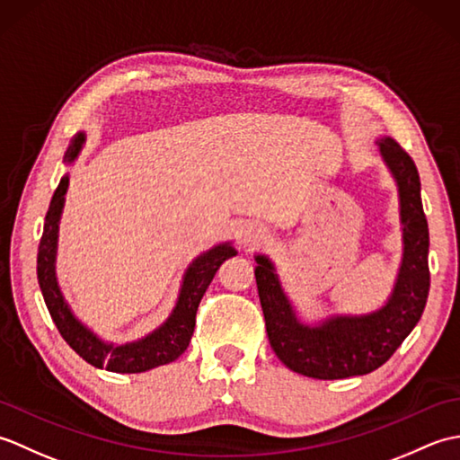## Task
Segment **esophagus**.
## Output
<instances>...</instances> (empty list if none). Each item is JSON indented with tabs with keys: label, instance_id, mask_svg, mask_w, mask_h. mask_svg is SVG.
<instances>
[{
	"label": "esophagus",
	"instance_id": "esophagus-1",
	"mask_svg": "<svg viewBox=\"0 0 460 460\" xmlns=\"http://www.w3.org/2000/svg\"><path fill=\"white\" fill-rule=\"evenodd\" d=\"M265 241V229H261L259 225H249V227L243 231V243L247 247H257Z\"/></svg>",
	"mask_w": 460,
	"mask_h": 460
}]
</instances>
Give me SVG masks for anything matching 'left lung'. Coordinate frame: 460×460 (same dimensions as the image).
<instances>
[{
    "mask_svg": "<svg viewBox=\"0 0 460 460\" xmlns=\"http://www.w3.org/2000/svg\"><path fill=\"white\" fill-rule=\"evenodd\" d=\"M399 188L403 261L387 305L364 316H332L318 326L296 318L272 262L257 255V288L270 348L296 374L314 379L364 376L384 366L411 334L429 296V227L415 162L394 138L377 140Z\"/></svg>",
    "mask_w": 460,
    "mask_h": 460,
    "instance_id": "1",
    "label": "left lung"
}]
</instances>
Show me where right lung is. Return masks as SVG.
Segmentation results:
<instances>
[{
	"instance_id": "obj_1",
	"label": "right lung",
	"mask_w": 460,
	"mask_h": 460,
	"mask_svg": "<svg viewBox=\"0 0 460 460\" xmlns=\"http://www.w3.org/2000/svg\"><path fill=\"white\" fill-rule=\"evenodd\" d=\"M84 144V134L79 132L73 138L71 146L65 154L66 162H73L79 155ZM68 188V175H63L58 181V188L53 193L51 205L45 215V227L41 243L37 252V279L41 287L45 305L49 308L58 334L71 346L84 361H89L94 367H106L116 374H140V371L158 367L170 361L178 359L190 346L195 328V314L198 306L213 280L215 272L221 267V262L229 257H235L237 251L229 243H223L203 252L195 259L190 269L183 275V285L178 296L172 316L164 324L154 330L146 338L132 341V344L114 346L109 341H102L99 336L83 326L68 308L61 290L57 287L55 279V255H57V237H58V219H61L65 193Z\"/></svg>"
}]
</instances>
